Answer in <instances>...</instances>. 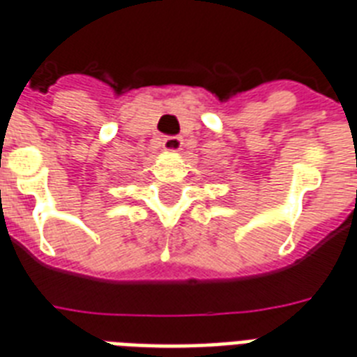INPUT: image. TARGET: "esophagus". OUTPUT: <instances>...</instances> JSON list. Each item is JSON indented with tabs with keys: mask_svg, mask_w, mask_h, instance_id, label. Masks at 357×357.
I'll return each mask as SVG.
<instances>
[{
	"mask_svg": "<svg viewBox=\"0 0 357 357\" xmlns=\"http://www.w3.org/2000/svg\"><path fill=\"white\" fill-rule=\"evenodd\" d=\"M183 146V139L181 137H167L163 141V149L167 152H179Z\"/></svg>",
	"mask_w": 357,
	"mask_h": 357,
	"instance_id": "34e87169",
	"label": "esophagus"
}]
</instances>
